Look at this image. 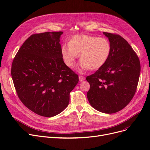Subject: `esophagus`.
Returning a JSON list of instances; mask_svg holds the SVG:
<instances>
[{
    "label": "esophagus",
    "instance_id": "34e87169",
    "mask_svg": "<svg viewBox=\"0 0 150 150\" xmlns=\"http://www.w3.org/2000/svg\"><path fill=\"white\" fill-rule=\"evenodd\" d=\"M84 80H85V78H84V77H83V76H79V80H80V82H81V81H84Z\"/></svg>",
    "mask_w": 150,
    "mask_h": 150
}]
</instances>
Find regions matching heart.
I'll return each instance as SVG.
<instances>
[{
	"mask_svg": "<svg viewBox=\"0 0 150 150\" xmlns=\"http://www.w3.org/2000/svg\"><path fill=\"white\" fill-rule=\"evenodd\" d=\"M68 45L61 49L62 59L69 68L74 66L79 54L80 69L98 70L108 61L111 52V45L105 38L88 35H77L70 38Z\"/></svg>",
	"mask_w": 150,
	"mask_h": 150,
	"instance_id": "obj_1",
	"label": "heart"
}]
</instances>
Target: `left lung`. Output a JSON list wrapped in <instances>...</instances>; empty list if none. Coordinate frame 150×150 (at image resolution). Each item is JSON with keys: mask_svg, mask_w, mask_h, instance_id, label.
<instances>
[{"mask_svg": "<svg viewBox=\"0 0 150 150\" xmlns=\"http://www.w3.org/2000/svg\"><path fill=\"white\" fill-rule=\"evenodd\" d=\"M111 45L106 64L86 77L90 84L87 97L91 105L106 114L119 112L134 96L139 82L140 64L135 52L121 36L103 32Z\"/></svg>", "mask_w": 150, "mask_h": 150, "instance_id": "1", "label": "left lung"}]
</instances>
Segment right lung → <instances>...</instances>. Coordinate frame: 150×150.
Segmentation results:
<instances>
[{
    "label": "right lung",
    "mask_w": 150,
    "mask_h": 150,
    "mask_svg": "<svg viewBox=\"0 0 150 150\" xmlns=\"http://www.w3.org/2000/svg\"><path fill=\"white\" fill-rule=\"evenodd\" d=\"M62 31L34 34L16 54L11 76L18 96L27 108L52 117L67 108L77 74L63 61L59 44Z\"/></svg>",
    "instance_id": "obj_1"
}]
</instances>
